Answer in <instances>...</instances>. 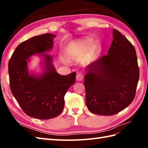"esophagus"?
Here are the masks:
<instances>
[{
  "instance_id": "1",
  "label": "esophagus",
  "mask_w": 148,
  "mask_h": 148,
  "mask_svg": "<svg viewBox=\"0 0 148 148\" xmlns=\"http://www.w3.org/2000/svg\"><path fill=\"white\" fill-rule=\"evenodd\" d=\"M83 77H84V76H83V74L82 73H81V72H79V73H77V76H76V79H77V81H83Z\"/></svg>"
}]
</instances>
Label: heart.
I'll return each mask as SVG.
<instances>
[{
	"instance_id": "obj_1",
	"label": "heart",
	"mask_w": 148,
	"mask_h": 148,
	"mask_svg": "<svg viewBox=\"0 0 148 148\" xmlns=\"http://www.w3.org/2000/svg\"><path fill=\"white\" fill-rule=\"evenodd\" d=\"M92 41L90 38H85L81 40H77V41L72 43L69 46V49L74 51L83 52L86 51L90 45L92 44Z\"/></svg>"
}]
</instances>
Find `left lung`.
Masks as SVG:
<instances>
[{"label": "left lung", "mask_w": 148, "mask_h": 148, "mask_svg": "<svg viewBox=\"0 0 148 148\" xmlns=\"http://www.w3.org/2000/svg\"><path fill=\"white\" fill-rule=\"evenodd\" d=\"M108 54L88 67L84 76L87 108L93 114L111 116L132 102L139 79L136 49L118 30Z\"/></svg>", "instance_id": "obj_1"}]
</instances>
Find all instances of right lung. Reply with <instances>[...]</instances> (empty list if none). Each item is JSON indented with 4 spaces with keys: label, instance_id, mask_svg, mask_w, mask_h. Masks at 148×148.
<instances>
[{
    "label": "right lung",
    "instance_id": "obj_1",
    "mask_svg": "<svg viewBox=\"0 0 148 148\" xmlns=\"http://www.w3.org/2000/svg\"><path fill=\"white\" fill-rule=\"evenodd\" d=\"M55 36L45 34L34 36L19 45L8 64L9 84L12 95L23 112L30 117L49 119L59 115L64 108V96L76 81V73L62 76L51 64L52 58L45 55V72L39 76L29 75L27 62L30 56L53 48Z\"/></svg>",
    "mask_w": 148,
    "mask_h": 148
}]
</instances>
